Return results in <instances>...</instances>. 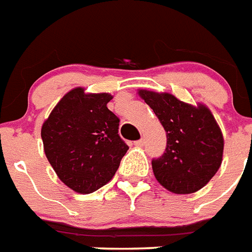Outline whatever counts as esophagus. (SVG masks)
<instances>
[{"label": "esophagus", "instance_id": "obj_1", "mask_svg": "<svg viewBox=\"0 0 252 252\" xmlns=\"http://www.w3.org/2000/svg\"><path fill=\"white\" fill-rule=\"evenodd\" d=\"M144 144H145L144 138H141V140H138L134 142V145H136V146H144Z\"/></svg>", "mask_w": 252, "mask_h": 252}]
</instances>
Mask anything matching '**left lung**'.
<instances>
[{"label":"left lung","mask_w":252,"mask_h":252,"mask_svg":"<svg viewBox=\"0 0 252 252\" xmlns=\"http://www.w3.org/2000/svg\"><path fill=\"white\" fill-rule=\"evenodd\" d=\"M167 132V147L153 159L155 179L175 194L195 193L220 168L224 138L211 111L189 105L169 93L140 91Z\"/></svg>","instance_id":"left-lung-1"}]
</instances>
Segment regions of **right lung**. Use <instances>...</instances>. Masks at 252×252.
Listing matches in <instances>:
<instances>
[{"label":"right lung","mask_w":252,"mask_h":252,"mask_svg":"<svg viewBox=\"0 0 252 252\" xmlns=\"http://www.w3.org/2000/svg\"><path fill=\"white\" fill-rule=\"evenodd\" d=\"M108 93L69 91L41 128L45 155L64 185L93 193L110 181L129 149L120 138L119 118L107 108Z\"/></svg>","instance_id":"right-lung-1"}]
</instances>
